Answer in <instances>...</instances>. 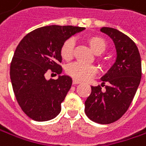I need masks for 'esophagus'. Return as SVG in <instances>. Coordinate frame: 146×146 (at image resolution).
Masks as SVG:
<instances>
[{"label": "esophagus", "mask_w": 146, "mask_h": 146, "mask_svg": "<svg viewBox=\"0 0 146 146\" xmlns=\"http://www.w3.org/2000/svg\"><path fill=\"white\" fill-rule=\"evenodd\" d=\"M73 84H78V83H80L81 82L80 81H78V80H76V79H73Z\"/></svg>", "instance_id": "esophagus-1"}]
</instances>
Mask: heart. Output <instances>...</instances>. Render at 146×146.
I'll return each instance as SVG.
<instances>
[{"mask_svg":"<svg viewBox=\"0 0 146 146\" xmlns=\"http://www.w3.org/2000/svg\"><path fill=\"white\" fill-rule=\"evenodd\" d=\"M87 43L88 44L91 50L97 55L103 53L107 49L106 41L99 36H92L88 38ZM73 50L74 41L72 38H69L61 46L60 55L62 58L65 61H70L73 57ZM99 61L104 64V61L102 59H99ZM65 72L73 79L78 81H85L94 76L97 72V69L95 65H83L79 63H74L66 67Z\"/></svg>","mask_w":146,"mask_h":146,"instance_id":"b5f03b06","label":"heart"}]
</instances>
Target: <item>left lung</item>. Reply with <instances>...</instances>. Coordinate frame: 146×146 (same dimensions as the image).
<instances>
[{
    "label": "left lung",
    "mask_w": 146,
    "mask_h": 146,
    "mask_svg": "<svg viewBox=\"0 0 146 146\" xmlns=\"http://www.w3.org/2000/svg\"><path fill=\"white\" fill-rule=\"evenodd\" d=\"M101 32L113 41L117 58L113 65L102 77L101 87L91 86V94L85 102V113L94 122L110 124L127 111L140 83L141 58L136 44L125 34L111 27Z\"/></svg>",
    "instance_id": "8db88e82"
}]
</instances>
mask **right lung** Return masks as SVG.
Instances as JSON below:
<instances>
[{
	"mask_svg": "<svg viewBox=\"0 0 146 146\" xmlns=\"http://www.w3.org/2000/svg\"><path fill=\"white\" fill-rule=\"evenodd\" d=\"M84 27L49 26L33 30L18 44L10 65V78L16 100L32 119L46 121L61 111V103L70 90L72 79L59 76L46 80L48 70L62 73V44Z\"/></svg>",
	"mask_w": 146,
	"mask_h": 146,
	"instance_id": "right-lung-1",
	"label": "right lung"
}]
</instances>
